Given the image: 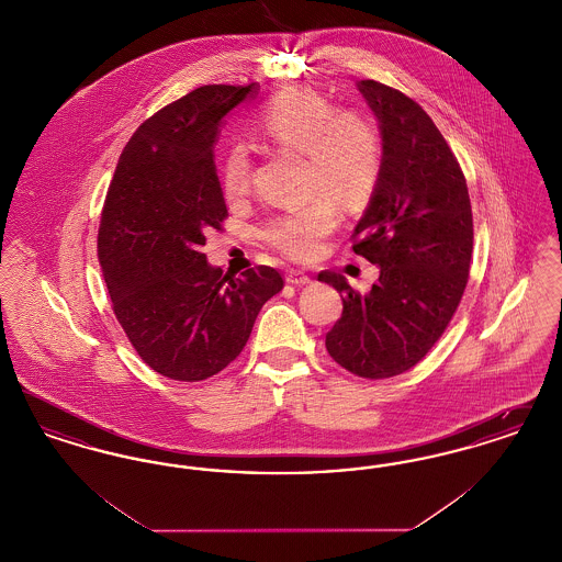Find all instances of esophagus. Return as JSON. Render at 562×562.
<instances>
[{
	"label": "esophagus",
	"instance_id": "34e87169",
	"mask_svg": "<svg viewBox=\"0 0 562 562\" xmlns=\"http://www.w3.org/2000/svg\"><path fill=\"white\" fill-rule=\"evenodd\" d=\"M286 282L294 284V286H305V284L312 282V278H310L305 271H301V269H291V271L286 273Z\"/></svg>",
	"mask_w": 562,
	"mask_h": 562
}]
</instances>
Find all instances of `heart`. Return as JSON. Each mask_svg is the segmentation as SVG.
<instances>
[{
  "mask_svg": "<svg viewBox=\"0 0 562 562\" xmlns=\"http://www.w3.org/2000/svg\"><path fill=\"white\" fill-rule=\"evenodd\" d=\"M259 133L271 145L307 158V188L321 193L310 204L278 214L266 225V240L280 252L310 261L337 227V204L358 209L373 195L383 145L373 120L356 109H337L312 88H291L259 117ZM223 195L238 202L252 186V158L244 143H232L221 160Z\"/></svg>",
  "mask_w": 562,
  "mask_h": 562,
  "instance_id": "1",
  "label": "heart"
}]
</instances>
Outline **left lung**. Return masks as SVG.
Returning <instances> with one entry per match:
<instances>
[{
	"label": "left lung",
	"mask_w": 562,
	"mask_h": 562,
	"mask_svg": "<svg viewBox=\"0 0 562 562\" xmlns=\"http://www.w3.org/2000/svg\"><path fill=\"white\" fill-rule=\"evenodd\" d=\"M356 86L379 122L383 164L353 252L379 268V280L367 294L335 271L318 280L344 299L326 333L330 358L358 376L387 379L415 367L453 318L474 225L465 177L428 113L379 81Z\"/></svg>",
	"instance_id": "left-lung-1"
}]
</instances>
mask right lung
<instances>
[{
  "label": "right lung",
  "mask_w": 562,
  "mask_h": 562,
  "mask_svg": "<svg viewBox=\"0 0 562 562\" xmlns=\"http://www.w3.org/2000/svg\"><path fill=\"white\" fill-rule=\"evenodd\" d=\"M255 92L213 83L160 109L131 136L109 186L99 261L113 314L143 362L175 381L234 362L284 286L273 268L232 278L200 252L227 216L214 166L221 122Z\"/></svg>",
  "instance_id": "obj_1"
}]
</instances>
